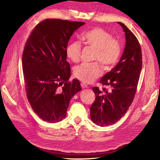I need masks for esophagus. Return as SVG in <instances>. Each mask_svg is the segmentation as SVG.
Masks as SVG:
<instances>
[{"label":"esophagus","mask_w":160,"mask_h":160,"mask_svg":"<svg viewBox=\"0 0 160 160\" xmlns=\"http://www.w3.org/2000/svg\"><path fill=\"white\" fill-rule=\"evenodd\" d=\"M81 87L82 88H87V84L84 82H81Z\"/></svg>","instance_id":"1"}]
</instances>
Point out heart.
Returning a JSON list of instances; mask_svg holds the SVG:
<instances>
[{
  "label": "heart",
  "mask_w": 160,
  "mask_h": 160,
  "mask_svg": "<svg viewBox=\"0 0 160 160\" xmlns=\"http://www.w3.org/2000/svg\"><path fill=\"white\" fill-rule=\"evenodd\" d=\"M82 40L88 46L96 49L93 60L101 63L104 70L111 69L118 63L122 53V45L111 33L100 27H94L82 35ZM81 45L78 42H72L66 49L67 57L77 63L80 60ZM74 76L84 83H90L101 74V67L98 62L84 63L75 68Z\"/></svg>",
  "instance_id": "obj_1"
}]
</instances>
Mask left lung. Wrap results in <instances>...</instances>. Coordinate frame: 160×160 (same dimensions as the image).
Returning <instances> with one entry per match:
<instances>
[{"mask_svg": "<svg viewBox=\"0 0 160 160\" xmlns=\"http://www.w3.org/2000/svg\"><path fill=\"white\" fill-rule=\"evenodd\" d=\"M126 45L117 65L100 81L104 88L93 87L94 102L90 107V118L97 125L114 124L126 113L133 102L142 67V53L138 39L121 22Z\"/></svg>", "mask_w": 160, "mask_h": 160, "instance_id": "8db88e82", "label": "left lung"}]
</instances>
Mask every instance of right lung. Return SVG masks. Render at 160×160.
Returning <instances> with one entry per match:
<instances>
[{
  "mask_svg": "<svg viewBox=\"0 0 160 160\" xmlns=\"http://www.w3.org/2000/svg\"><path fill=\"white\" fill-rule=\"evenodd\" d=\"M84 24L46 19L34 27L25 43L22 66L27 97L45 121L56 122L64 118L71 98L81 90L78 80H69L66 49L74 31Z\"/></svg>",
  "mask_w": 160,
  "mask_h": 160,
  "instance_id": "add662e5",
  "label": "right lung"
}]
</instances>
